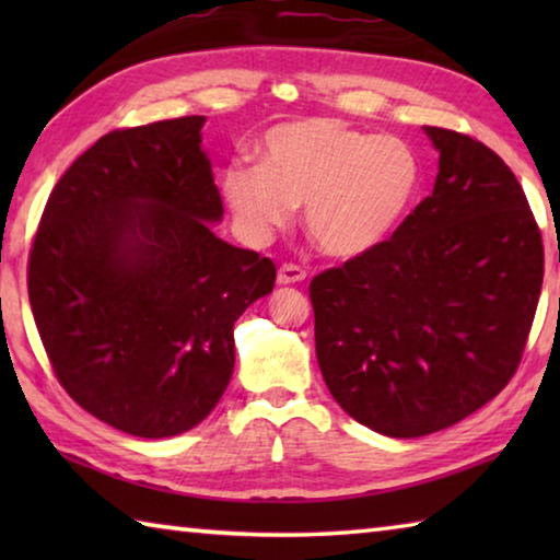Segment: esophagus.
Here are the masks:
<instances>
[{"label": "esophagus", "mask_w": 560, "mask_h": 560, "mask_svg": "<svg viewBox=\"0 0 560 560\" xmlns=\"http://www.w3.org/2000/svg\"><path fill=\"white\" fill-rule=\"evenodd\" d=\"M303 279H306V271L296 267V264H283V267L279 269V277H277L281 287H289V283H301Z\"/></svg>", "instance_id": "1"}]
</instances>
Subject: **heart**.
<instances>
[{"label":"heart","mask_w":560,"mask_h":560,"mask_svg":"<svg viewBox=\"0 0 560 560\" xmlns=\"http://www.w3.org/2000/svg\"><path fill=\"white\" fill-rule=\"evenodd\" d=\"M261 163L224 167L220 189L242 240L264 246L303 205V224L336 259L368 257L390 240L422 183L415 148L340 120L281 122L259 143Z\"/></svg>","instance_id":"b5f03b06"}]
</instances>
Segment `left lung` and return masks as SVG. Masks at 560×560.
Here are the masks:
<instances>
[{
	"label": "left lung",
	"instance_id": "obj_1",
	"mask_svg": "<svg viewBox=\"0 0 560 560\" xmlns=\"http://www.w3.org/2000/svg\"><path fill=\"white\" fill-rule=\"evenodd\" d=\"M432 195L381 249L311 281L316 358L334 400L385 438L452 428L504 390L544 283L526 195L494 150L424 126Z\"/></svg>",
	"mask_w": 560,
	"mask_h": 560
}]
</instances>
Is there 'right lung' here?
Instances as JSON below:
<instances>
[{
    "label": "right lung",
    "instance_id": "add662e5",
    "mask_svg": "<svg viewBox=\"0 0 560 560\" xmlns=\"http://www.w3.org/2000/svg\"><path fill=\"white\" fill-rule=\"evenodd\" d=\"M205 116L113 130L66 170L30 254V303L83 410L145 440L192 430L234 373V324L277 267L214 234Z\"/></svg>",
    "mask_w": 560,
    "mask_h": 560
}]
</instances>
